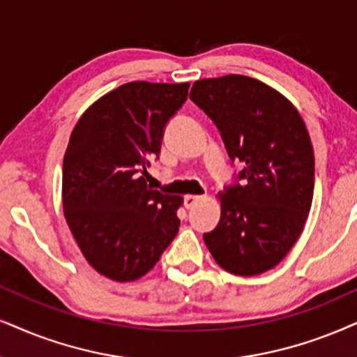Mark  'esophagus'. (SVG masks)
I'll return each instance as SVG.
<instances>
[{
	"mask_svg": "<svg viewBox=\"0 0 357 357\" xmlns=\"http://www.w3.org/2000/svg\"><path fill=\"white\" fill-rule=\"evenodd\" d=\"M202 199H204V196H199V194H188V196H184V206L191 209V207L196 206Z\"/></svg>",
	"mask_w": 357,
	"mask_h": 357,
	"instance_id": "obj_1",
	"label": "esophagus"
}]
</instances>
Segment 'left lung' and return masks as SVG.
Returning <instances> with one entry per match:
<instances>
[{"label":"left lung","instance_id":"obj_1","mask_svg":"<svg viewBox=\"0 0 357 357\" xmlns=\"http://www.w3.org/2000/svg\"><path fill=\"white\" fill-rule=\"evenodd\" d=\"M189 98L219 128L242 184L218 194L220 220L204 242L229 273L277 267L303 231L313 201L314 156L306 125L285 96L245 75L192 84Z\"/></svg>","mask_w":357,"mask_h":357}]
</instances>
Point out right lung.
<instances>
[{
  "label": "right lung",
  "instance_id": "1",
  "mask_svg": "<svg viewBox=\"0 0 357 357\" xmlns=\"http://www.w3.org/2000/svg\"><path fill=\"white\" fill-rule=\"evenodd\" d=\"M188 89V82L123 84L93 102L70 133L64 218L85 260L115 282L146 275L178 234L183 197L155 191L145 176Z\"/></svg>",
  "mask_w": 357,
  "mask_h": 357
}]
</instances>
